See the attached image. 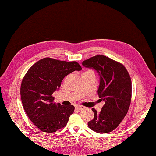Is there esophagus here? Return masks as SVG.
Listing matches in <instances>:
<instances>
[{
  "label": "esophagus",
  "mask_w": 156,
  "mask_h": 156,
  "mask_svg": "<svg viewBox=\"0 0 156 156\" xmlns=\"http://www.w3.org/2000/svg\"><path fill=\"white\" fill-rule=\"evenodd\" d=\"M85 107H83V106H81V105H77L76 107V108L78 109V110H82V109H84Z\"/></svg>",
  "instance_id": "1"
}]
</instances>
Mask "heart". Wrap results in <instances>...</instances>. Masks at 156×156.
Listing matches in <instances>:
<instances>
[{
    "mask_svg": "<svg viewBox=\"0 0 156 156\" xmlns=\"http://www.w3.org/2000/svg\"><path fill=\"white\" fill-rule=\"evenodd\" d=\"M88 71H90V70H88Z\"/></svg>",
    "mask_w": 156,
    "mask_h": 156,
    "instance_id": "b5f03b06",
    "label": "heart"
}]
</instances>
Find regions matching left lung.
Returning <instances> with one entry per match:
<instances>
[{
	"mask_svg": "<svg viewBox=\"0 0 156 156\" xmlns=\"http://www.w3.org/2000/svg\"><path fill=\"white\" fill-rule=\"evenodd\" d=\"M100 76L98 97L105 101L100 112L93 108L94 119L88 126L100 133H109L117 128L127 115L131 101V80L125 66L107 56L97 55L82 62Z\"/></svg>",
	"mask_w": 156,
	"mask_h": 156,
	"instance_id": "obj_1",
	"label": "left lung"
}]
</instances>
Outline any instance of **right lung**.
Segmentation results:
<instances>
[{"label":"right lung","instance_id":"1","mask_svg":"<svg viewBox=\"0 0 156 156\" xmlns=\"http://www.w3.org/2000/svg\"><path fill=\"white\" fill-rule=\"evenodd\" d=\"M81 69L76 62L45 58L26 73L21 85L23 106L31 121L41 131L54 133L67 125L74 107L55 104L52 94L60 87L65 76Z\"/></svg>","mask_w":156,"mask_h":156}]
</instances>
